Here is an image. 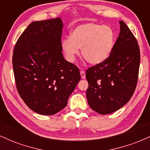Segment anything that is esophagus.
I'll list each match as a JSON object with an SVG mask.
<instances>
[{
	"label": "esophagus",
	"mask_w": 150,
	"mask_h": 150,
	"mask_svg": "<svg viewBox=\"0 0 150 150\" xmlns=\"http://www.w3.org/2000/svg\"><path fill=\"white\" fill-rule=\"evenodd\" d=\"M80 75H81V77H82V79H85V72L83 71V70H81Z\"/></svg>",
	"instance_id": "1"
}]
</instances>
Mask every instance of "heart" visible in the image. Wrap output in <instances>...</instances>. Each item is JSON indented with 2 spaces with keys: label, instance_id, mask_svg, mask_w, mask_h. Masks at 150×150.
<instances>
[{
  "label": "heart",
  "instance_id": "obj_1",
  "mask_svg": "<svg viewBox=\"0 0 150 150\" xmlns=\"http://www.w3.org/2000/svg\"><path fill=\"white\" fill-rule=\"evenodd\" d=\"M114 41V32L108 26L85 23L75 27L70 37L62 40L61 47L68 61H75L81 49L82 57L89 64L97 65L108 59L113 51Z\"/></svg>",
  "mask_w": 150,
  "mask_h": 150
}]
</instances>
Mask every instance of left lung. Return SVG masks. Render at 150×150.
<instances>
[{
  "label": "left lung",
  "instance_id": "left-lung-1",
  "mask_svg": "<svg viewBox=\"0 0 150 150\" xmlns=\"http://www.w3.org/2000/svg\"><path fill=\"white\" fill-rule=\"evenodd\" d=\"M119 23V36L109 57L86 72L88 104L102 115L114 112L128 103L138 78L140 48L128 26L122 20Z\"/></svg>",
  "mask_w": 150,
  "mask_h": 150
}]
</instances>
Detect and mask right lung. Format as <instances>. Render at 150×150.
Masks as SVG:
<instances>
[{"label":"right lung","mask_w":150,"mask_h":150,"mask_svg":"<svg viewBox=\"0 0 150 150\" xmlns=\"http://www.w3.org/2000/svg\"><path fill=\"white\" fill-rule=\"evenodd\" d=\"M63 26L59 18L32 22L13 51L17 89L27 106L39 114L53 115L64 108L81 79L78 68L63 58Z\"/></svg>","instance_id":"1"}]
</instances>
